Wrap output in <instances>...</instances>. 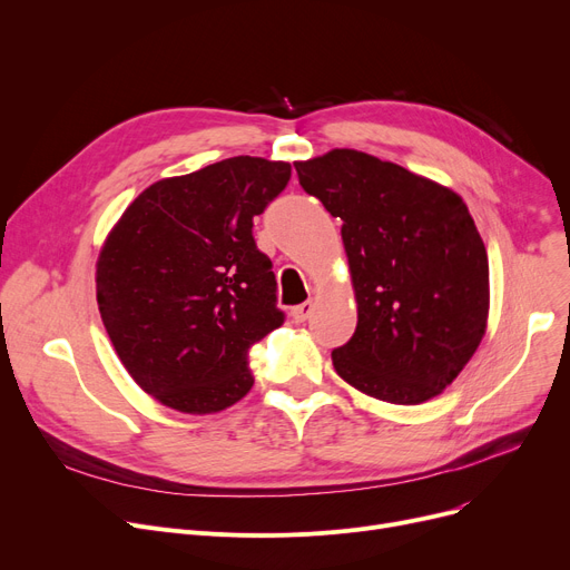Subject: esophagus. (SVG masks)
<instances>
[{
    "label": "esophagus",
    "mask_w": 570,
    "mask_h": 570,
    "mask_svg": "<svg viewBox=\"0 0 570 570\" xmlns=\"http://www.w3.org/2000/svg\"><path fill=\"white\" fill-rule=\"evenodd\" d=\"M312 312H314V303H303V305H297V307H293V321L295 323H305L309 316H312Z\"/></svg>",
    "instance_id": "34e87169"
}]
</instances>
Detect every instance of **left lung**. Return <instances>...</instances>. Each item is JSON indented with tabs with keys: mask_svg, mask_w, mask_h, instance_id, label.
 <instances>
[{
	"mask_svg": "<svg viewBox=\"0 0 570 570\" xmlns=\"http://www.w3.org/2000/svg\"><path fill=\"white\" fill-rule=\"evenodd\" d=\"M297 179L342 219L357 325L335 372L370 397L423 404L485 337L490 265L453 189L357 149L295 161Z\"/></svg>",
	"mask_w": 570,
	"mask_h": 570,
	"instance_id": "8db88e82",
	"label": "left lung"
}]
</instances>
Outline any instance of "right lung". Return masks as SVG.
<instances>
[{
	"label": "right lung",
	"mask_w": 570,
	"mask_h": 570,
	"mask_svg": "<svg viewBox=\"0 0 570 570\" xmlns=\"http://www.w3.org/2000/svg\"><path fill=\"white\" fill-rule=\"evenodd\" d=\"M291 164L230 157L149 185L97 258V303L131 379L168 409L217 413L254 385L249 348L284 323L254 217Z\"/></svg>",
	"instance_id": "1"
}]
</instances>
